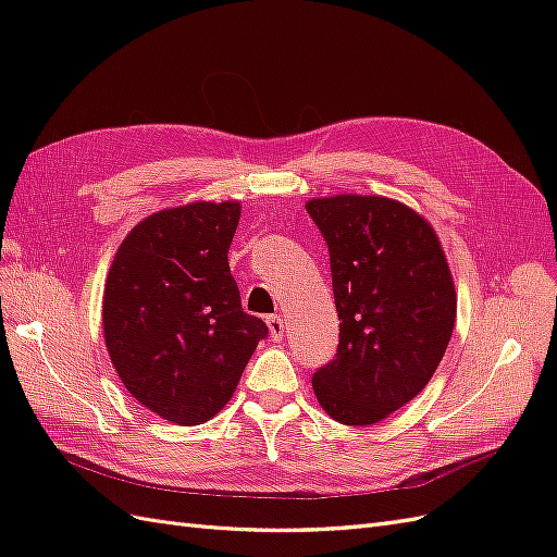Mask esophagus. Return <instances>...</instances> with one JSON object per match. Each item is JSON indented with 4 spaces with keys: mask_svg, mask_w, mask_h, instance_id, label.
I'll use <instances>...</instances> for the list:
<instances>
[{
    "mask_svg": "<svg viewBox=\"0 0 557 557\" xmlns=\"http://www.w3.org/2000/svg\"><path fill=\"white\" fill-rule=\"evenodd\" d=\"M267 327H269V334H272V342H283V318L281 315H269Z\"/></svg>",
    "mask_w": 557,
    "mask_h": 557,
    "instance_id": "34e87169",
    "label": "esophagus"
}]
</instances>
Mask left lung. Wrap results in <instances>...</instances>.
I'll list each match as a JSON object with an SVG mask.
<instances>
[{"label": "left lung", "mask_w": 557, "mask_h": 557, "mask_svg": "<svg viewBox=\"0 0 557 557\" xmlns=\"http://www.w3.org/2000/svg\"><path fill=\"white\" fill-rule=\"evenodd\" d=\"M330 248L339 313L336 356L313 393L344 425H374L409 404L440 367L455 325V285L432 225L397 199H309Z\"/></svg>", "instance_id": "left-lung-1"}]
</instances>
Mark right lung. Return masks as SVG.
I'll return each mask as SVG.
<instances>
[{
    "label": "right lung",
    "instance_id": "right-lung-1",
    "mask_svg": "<svg viewBox=\"0 0 557 557\" xmlns=\"http://www.w3.org/2000/svg\"><path fill=\"white\" fill-rule=\"evenodd\" d=\"M239 218V201L158 211L111 262L102 307L109 358L129 395L170 423L201 425L221 411L267 336L230 274Z\"/></svg>",
    "mask_w": 557,
    "mask_h": 557
}]
</instances>
